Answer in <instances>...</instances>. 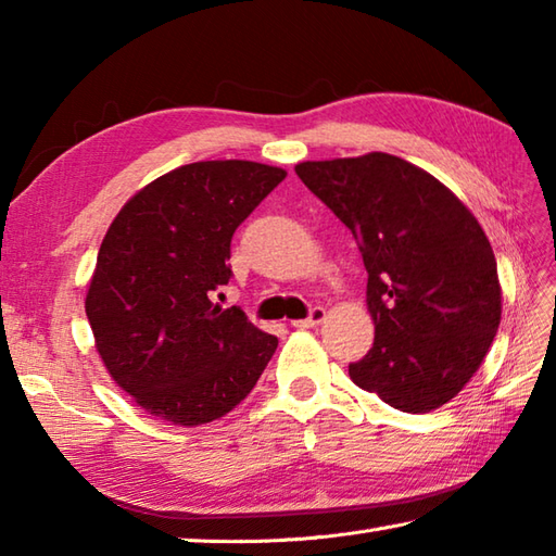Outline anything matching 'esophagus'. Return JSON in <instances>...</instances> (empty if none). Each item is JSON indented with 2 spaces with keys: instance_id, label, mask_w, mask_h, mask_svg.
<instances>
[{
  "instance_id": "esophagus-1",
  "label": "esophagus",
  "mask_w": 556,
  "mask_h": 556,
  "mask_svg": "<svg viewBox=\"0 0 556 556\" xmlns=\"http://www.w3.org/2000/svg\"><path fill=\"white\" fill-rule=\"evenodd\" d=\"M325 320V308L323 305H315V308H311V313H308V317H305V320H299V323H293L296 327H315V325H320Z\"/></svg>"
}]
</instances>
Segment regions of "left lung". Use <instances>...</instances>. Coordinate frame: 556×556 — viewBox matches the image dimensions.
<instances>
[{
	"label": "left lung",
	"instance_id": "obj_1",
	"mask_svg": "<svg viewBox=\"0 0 556 556\" xmlns=\"http://www.w3.org/2000/svg\"><path fill=\"white\" fill-rule=\"evenodd\" d=\"M296 174L346 224L368 269L375 341L351 380L399 410L440 408L476 375L502 320L485 231L432 174L387 152L301 162Z\"/></svg>",
	"mask_w": 556,
	"mask_h": 556
}]
</instances>
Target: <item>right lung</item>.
I'll return each mask as SVG.
<instances>
[{
	"label": "right lung",
	"instance_id": "right-lung-1",
	"mask_svg": "<svg viewBox=\"0 0 556 556\" xmlns=\"http://www.w3.org/2000/svg\"><path fill=\"white\" fill-rule=\"evenodd\" d=\"M285 176L245 160L184 164L104 233L86 315L114 382L152 416L186 428L222 418L263 375L277 337L212 293L233 277V231Z\"/></svg>",
	"mask_w": 556,
	"mask_h": 556
}]
</instances>
